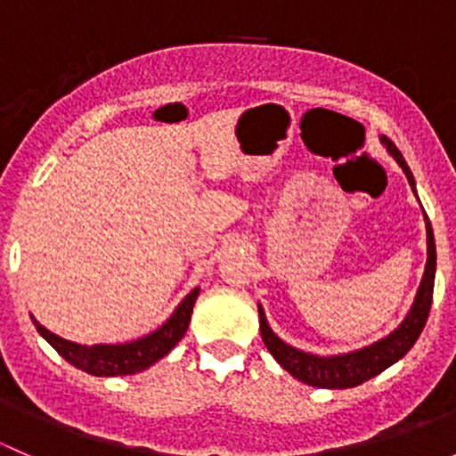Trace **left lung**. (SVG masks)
I'll return each mask as SVG.
<instances>
[{"mask_svg": "<svg viewBox=\"0 0 456 456\" xmlns=\"http://www.w3.org/2000/svg\"><path fill=\"white\" fill-rule=\"evenodd\" d=\"M381 142L386 150L390 151L399 167L406 174L408 183H411L412 191H415V178H412L411 167L403 160L402 151L395 147V142L386 136H381ZM426 233H428V260L424 278H421L419 291H417L415 302H412L411 311H408L406 320L397 326L390 335H386L379 342L370 344V346L360 348V351L344 353V355H330L320 357L311 355V353L297 351V348L289 346L287 342L278 338L266 324V317L262 306L257 305V314H260V333L262 342L269 348L271 355L275 357L284 370L291 372L296 379L305 381L309 386H317V388H353V386L364 384L370 377L379 375L395 362L402 360L412 346H415L417 338L424 330L428 314H430L432 305V289H435V271H436V249H435V236H432V227L426 218Z\"/></svg>", "mask_w": 456, "mask_h": 456, "instance_id": "1", "label": "left lung"}]
</instances>
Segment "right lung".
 Listing matches in <instances>:
<instances>
[{"label": "right lung", "instance_id": "1", "mask_svg": "<svg viewBox=\"0 0 456 456\" xmlns=\"http://www.w3.org/2000/svg\"><path fill=\"white\" fill-rule=\"evenodd\" d=\"M199 293L200 289H194V291L176 306V311L169 315V320L165 322L163 326H159L154 333L126 344H94V346H84V344L68 342V339L59 338L53 330L41 326L35 317H30L41 338H44L63 360L70 362L77 369L96 377L134 375V372L150 369L151 364L163 360V357L181 342L183 335L187 333V326H190L191 311H194Z\"/></svg>", "mask_w": 456, "mask_h": 456}]
</instances>
